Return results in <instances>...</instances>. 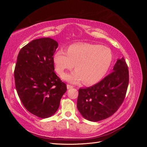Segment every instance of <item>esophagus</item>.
Returning a JSON list of instances; mask_svg holds the SVG:
<instances>
[{
    "label": "esophagus",
    "instance_id": "1",
    "mask_svg": "<svg viewBox=\"0 0 147 147\" xmlns=\"http://www.w3.org/2000/svg\"><path fill=\"white\" fill-rule=\"evenodd\" d=\"M74 88V86H72V85H70V84H67V88L68 89H71V88Z\"/></svg>",
    "mask_w": 147,
    "mask_h": 147
}]
</instances>
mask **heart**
I'll use <instances>...</instances> for the list:
<instances>
[{
	"label": "heart",
	"instance_id": "heart-1",
	"mask_svg": "<svg viewBox=\"0 0 147 147\" xmlns=\"http://www.w3.org/2000/svg\"><path fill=\"white\" fill-rule=\"evenodd\" d=\"M113 59L110 49L88 43L72 44L67 48L57 50L53 56L56 72L63 75L65 70L76 69L64 75L63 78L72 83L83 81L84 84L98 82L107 72Z\"/></svg>",
	"mask_w": 147,
	"mask_h": 147
}]
</instances>
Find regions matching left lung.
I'll list each match as a JSON object with an SVG mask.
<instances>
[{"instance_id": "1", "label": "left lung", "mask_w": 147, "mask_h": 147, "mask_svg": "<svg viewBox=\"0 0 147 147\" xmlns=\"http://www.w3.org/2000/svg\"><path fill=\"white\" fill-rule=\"evenodd\" d=\"M113 70L97 84L79 89L77 109L89 121H99L112 116L125 98L129 70L123 57L117 60Z\"/></svg>"}]
</instances>
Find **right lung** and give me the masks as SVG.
Returning a JSON list of instances; mask_svg holds the SVG:
<instances>
[{
	"label": "right lung",
	"mask_w": 147,
	"mask_h": 147,
	"mask_svg": "<svg viewBox=\"0 0 147 147\" xmlns=\"http://www.w3.org/2000/svg\"><path fill=\"white\" fill-rule=\"evenodd\" d=\"M57 47L51 38L35 39L22 48L17 57L14 71L17 93L27 110L41 118L56 112L67 91L65 83L54 72L53 55Z\"/></svg>",
	"instance_id": "1"
}]
</instances>
